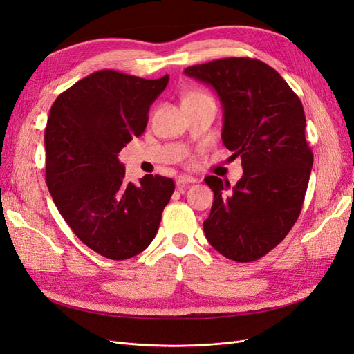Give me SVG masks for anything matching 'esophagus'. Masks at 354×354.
<instances>
[{
	"label": "esophagus",
	"mask_w": 354,
	"mask_h": 354,
	"mask_svg": "<svg viewBox=\"0 0 354 354\" xmlns=\"http://www.w3.org/2000/svg\"><path fill=\"white\" fill-rule=\"evenodd\" d=\"M196 178L192 177V176H178L176 177V185L177 186H185V185H189V183H195Z\"/></svg>",
	"instance_id": "obj_1"
}]
</instances>
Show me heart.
<instances>
[{
    "instance_id": "b5f03b06",
    "label": "heart",
    "mask_w": 354,
    "mask_h": 354,
    "mask_svg": "<svg viewBox=\"0 0 354 354\" xmlns=\"http://www.w3.org/2000/svg\"><path fill=\"white\" fill-rule=\"evenodd\" d=\"M202 95H205V94H202V93H190V94H187V97L186 99H195V97H202ZM185 99V100H186Z\"/></svg>"
}]
</instances>
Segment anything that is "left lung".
I'll return each mask as SVG.
<instances>
[{"instance_id": "1", "label": "left lung", "mask_w": 354, "mask_h": 354, "mask_svg": "<svg viewBox=\"0 0 354 354\" xmlns=\"http://www.w3.org/2000/svg\"><path fill=\"white\" fill-rule=\"evenodd\" d=\"M185 75L217 93L221 140L243 168L233 187L205 177L214 202L203 232L221 255L254 261L283 241L303 207L313 167L303 104L279 73L255 59L214 60Z\"/></svg>"}]
</instances>
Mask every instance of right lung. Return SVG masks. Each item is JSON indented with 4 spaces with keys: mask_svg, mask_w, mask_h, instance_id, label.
Here are the masks:
<instances>
[{
    "mask_svg": "<svg viewBox=\"0 0 354 354\" xmlns=\"http://www.w3.org/2000/svg\"><path fill=\"white\" fill-rule=\"evenodd\" d=\"M168 80L99 71L62 93L50 109L44 136L50 195L72 232L106 259L145 251L174 192V181L162 176L127 183L118 158L145 131Z\"/></svg>",
    "mask_w": 354,
    "mask_h": 354,
    "instance_id": "1",
    "label": "right lung"
}]
</instances>
